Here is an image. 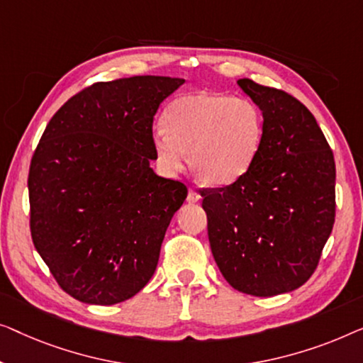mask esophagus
<instances>
[{"label":"esophagus","instance_id":"esophagus-1","mask_svg":"<svg viewBox=\"0 0 363 363\" xmlns=\"http://www.w3.org/2000/svg\"><path fill=\"white\" fill-rule=\"evenodd\" d=\"M199 199H201V196H199V192L196 191V189H189V192H187V202L194 203V202H197Z\"/></svg>","mask_w":363,"mask_h":363}]
</instances>
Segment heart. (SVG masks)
I'll use <instances>...</instances> for the list:
<instances>
[{"instance_id": "obj_1", "label": "heart", "mask_w": 363, "mask_h": 363, "mask_svg": "<svg viewBox=\"0 0 363 363\" xmlns=\"http://www.w3.org/2000/svg\"><path fill=\"white\" fill-rule=\"evenodd\" d=\"M152 135L156 160L167 172L181 171L187 152L199 181L230 186L247 174L263 145L264 120L252 100L220 91L177 96L166 106Z\"/></svg>"}]
</instances>
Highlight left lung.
<instances>
[{
    "label": "left lung",
    "instance_id": "left-lung-1",
    "mask_svg": "<svg viewBox=\"0 0 363 363\" xmlns=\"http://www.w3.org/2000/svg\"><path fill=\"white\" fill-rule=\"evenodd\" d=\"M259 106L263 145L237 182L202 189L212 255L228 284L277 296L318 268L335 220V161L313 113L283 90L240 79Z\"/></svg>",
    "mask_w": 363,
    "mask_h": 363
}]
</instances>
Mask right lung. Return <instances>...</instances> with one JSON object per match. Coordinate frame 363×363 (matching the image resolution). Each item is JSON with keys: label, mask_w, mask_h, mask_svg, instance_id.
<instances>
[{"label": "right lung", "mask_w": 363, "mask_h": 363, "mask_svg": "<svg viewBox=\"0 0 363 363\" xmlns=\"http://www.w3.org/2000/svg\"><path fill=\"white\" fill-rule=\"evenodd\" d=\"M182 79L95 82L69 99L29 166L33 243L65 293L85 304L130 299L150 281L184 182L155 174L152 120Z\"/></svg>", "instance_id": "1"}]
</instances>
